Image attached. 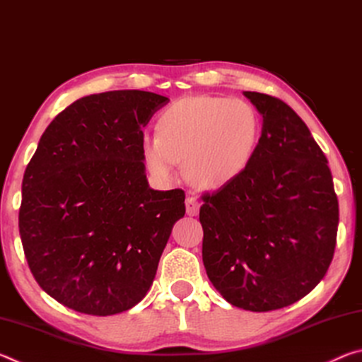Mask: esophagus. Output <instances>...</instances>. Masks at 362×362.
Here are the masks:
<instances>
[{
  "instance_id": "esophagus-1",
  "label": "esophagus",
  "mask_w": 362,
  "mask_h": 362,
  "mask_svg": "<svg viewBox=\"0 0 362 362\" xmlns=\"http://www.w3.org/2000/svg\"><path fill=\"white\" fill-rule=\"evenodd\" d=\"M185 206H187V214H188L189 217L198 216V212H199V201L196 199L194 196H187Z\"/></svg>"
}]
</instances>
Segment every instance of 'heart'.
Listing matches in <instances>:
<instances>
[{
  "label": "heart",
  "mask_w": 362,
  "mask_h": 362,
  "mask_svg": "<svg viewBox=\"0 0 362 362\" xmlns=\"http://www.w3.org/2000/svg\"><path fill=\"white\" fill-rule=\"evenodd\" d=\"M262 122L249 102L194 95L174 102L159 116L156 136L142 139L146 169L161 182L177 177L185 159L188 180L220 188L246 173L259 148Z\"/></svg>",
  "instance_id": "1"
}]
</instances>
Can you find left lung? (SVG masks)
<instances>
[{
    "label": "left lung",
    "mask_w": 362,
    "mask_h": 362,
    "mask_svg": "<svg viewBox=\"0 0 362 362\" xmlns=\"http://www.w3.org/2000/svg\"><path fill=\"white\" fill-rule=\"evenodd\" d=\"M243 94L263 118L259 148L240 179L203 196V263L226 302L272 311L324 278L339 201L327 159L302 118L276 97Z\"/></svg>",
    "instance_id": "obj_1"
}]
</instances>
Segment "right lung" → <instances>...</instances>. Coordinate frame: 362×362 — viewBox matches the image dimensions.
Returning a JSON list of instances; mask_svg holds the SVG:
<instances>
[{"instance_id":"obj_1","label":"right lung","mask_w":362,"mask_h":362,"mask_svg":"<svg viewBox=\"0 0 362 362\" xmlns=\"http://www.w3.org/2000/svg\"><path fill=\"white\" fill-rule=\"evenodd\" d=\"M169 102L110 90L73 102L46 127L22 180L19 231L46 293L84 315L136 306L155 279L182 189L148 185L142 127Z\"/></svg>"}]
</instances>
